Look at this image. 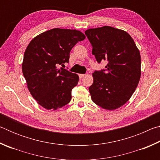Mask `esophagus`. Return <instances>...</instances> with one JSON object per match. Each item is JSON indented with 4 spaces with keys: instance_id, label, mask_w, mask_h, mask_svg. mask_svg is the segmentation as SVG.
<instances>
[{
    "instance_id": "1",
    "label": "esophagus",
    "mask_w": 160,
    "mask_h": 160,
    "mask_svg": "<svg viewBox=\"0 0 160 160\" xmlns=\"http://www.w3.org/2000/svg\"><path fill=\"white\" fill-rule=\"evenodd\" d=\"M85 76V74H80L79 75V77L80 79H82V78H83Z\"/></svg>"
}]
</instances>
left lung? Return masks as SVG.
<instances>
[{
  "instance_id": "8db88e82",
  "label": "left lung",
  "mask_w": 160,
  "mask_h": 160,
  "mask_svg": "<svg viewBox=\"0 0 160 160\" xmlns=\"http://www.w3.org/2000/svg\"><path fill=\"white\" fill-rule=\"evenodd\" d=\"M85 33L97 61L108 62L106 70L92 73L93 83L89 88L92 100L103 109H118L128 101L138 85L140 51L132 38L122 29L104 26L87 29Z\"/></svg>"
}]
</instances>
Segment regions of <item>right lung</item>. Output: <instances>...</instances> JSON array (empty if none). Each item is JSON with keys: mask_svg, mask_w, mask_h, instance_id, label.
<instances>
[{"mask_svg": "<svg viewBox=\"0 0 160 160\" xmlns=\"http://www.w3.org/2000/svg\"><path fill=\"white\" fill-rule=\"evenodd\" d=\"M85 34L76 29L54 28L37 35L25 51L22 70L28 88L38 104L56 110L68 104L79 76L61 68L70 52Z\"/></svg>", "mask_w": 160, "mask_h": 160, "instance_id": "obj_1", "label": "right lung"}]
</instances>
